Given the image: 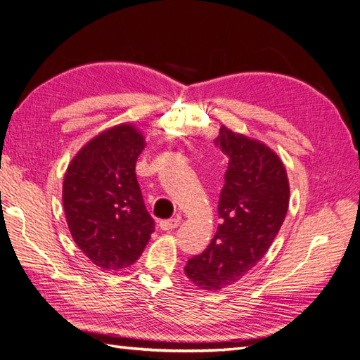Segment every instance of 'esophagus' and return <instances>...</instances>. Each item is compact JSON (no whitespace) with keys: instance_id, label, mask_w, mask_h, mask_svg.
Returning a JSON list of instances; mask_svg holds the SVG:
<instances>
[{"instance_id":"esophagus-1","label":"esophagus","mask_w":360,"mask_h":360,"mask_svg":"<svg viewBox=\"0 0 360 360\" xmlns=\"http://www.w3.org/2000/svg\"><path fill=\"white\" fill-rule=\"evenodd\" d=\"M179 225V219H167V221H161L160 222V229L164 230V231H172L174 230Z\"/></svg>"}]
</instances>
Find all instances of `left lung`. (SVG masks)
<instances>
[{
    "mask_svg": "<svg viewBox=\"0 0 360 360\" xmlns=\"http://www.w3.org/2000/svg\"><path fill=\"white\" fill-rule=\"evenodd\" d=\"M216 146L229 158L218 204L221 224L208 247L184 269L196 287L208 291L238 282L261 261L290 202L285 167L270 147L225 125Z\"/></svg>",
    "mask_w": 360,
    "mask_h": 360,
    "instance_id": "left-lung-1",
    "label": "left lung"
}]
</instances>
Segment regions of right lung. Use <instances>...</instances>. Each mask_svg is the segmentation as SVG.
Masks as SVG:
<instances>
[{"instance_id":"1","label":"right lung","mask_w":360,"mask_h":360,"mask_svg":"<svg viewBox=\"0 0 360 360\" xmlns=\"http://www.w3.org/2000/svg\"><path fill=\"white\" fill-rule=\"evenodd\" d=\"M142 133L120 124L90 139L67 167L63 205L79 250L103 270L138 261L155 230L136 179Z\"/></svg>"}]
</instances>
